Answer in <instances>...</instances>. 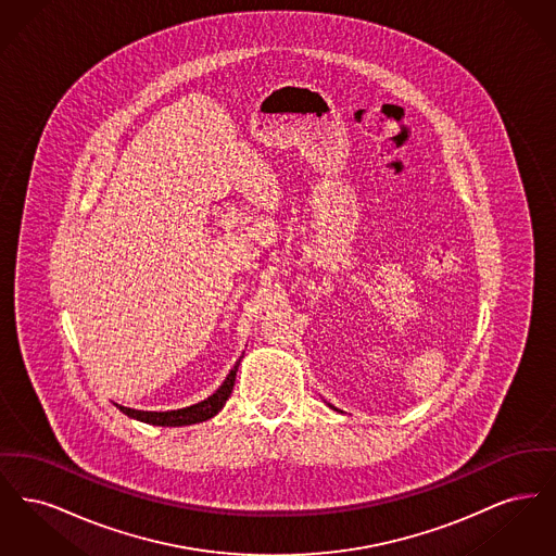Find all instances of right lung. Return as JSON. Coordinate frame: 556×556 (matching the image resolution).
I'll return each instance as SVG.
<instances>
[{
	"instance_id": "1",
	"label": "right lung",
	"mask_w": 556,
	"mask_h": 556,
	"mask_svg": "<svg viewBox=\"0 0 556 556\" xmlns=\"http://www.w3.org/2000/svg\"><path fill=\"white\" fill-rule=\"evenodd\" d=\"M238 367L239 361L236 363V367L229 370V375H227V379L223 381V386H220L212 396L202 400V402H198V404L186 406V408H179V410H164V413L135 410V408H127V406H121V404H116V408H118L121 413H125L127 417L141 421V424L160 425V427H181V425L208 421V419H212V417L225 406V402L231 396L233 386H236V372H238Z\"/></svg>"
}]
</instances>
